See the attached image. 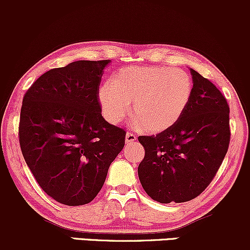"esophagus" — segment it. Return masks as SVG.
Here are the masks:
<instances>
[{
	"label": "esophagus",
	"mask_w": 250,
	"mask_h": 250,
	"mask_svg": "<svg viewBox=\"0 0 250 250\" xmlns=\"http://www.w3.org/2000/svg\"><path fill=\"white\" fill-rule=\"evenodd\" d=\"M136 141V135L131 133V131H127V135H125V143L127 145H131Z\"/></svg>",
	"instance_id": "esophagus-1"
}]
</instances>
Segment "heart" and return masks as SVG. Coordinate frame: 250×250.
Segmentation results:
<instances>
[{
  "mask_svg": "<svg viewBox=\"0 0 250 250\" xmlns=\"http://www.w3.org/2000/svg\"><path fill=\"white\" fill-rule=\"evenodd\" d=\"M193 93L188 73L169 67H130L103 84L99 91L102 114L119 123L133 104V117L148 133H160L177 122Z\"/></svg>",
  "mask_w": 250,
  "mask_h": 250,
  "instance_id": "b5f03b06",
  "label": "heart"
}]
</instances>
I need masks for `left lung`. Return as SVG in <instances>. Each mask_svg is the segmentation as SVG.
<instances>
[{
  "mask_svg": "<svg viewBox=\"0 0 250 250\" xmlns=\"http://www.w3.org/2000/svg\"><path fill=\"white\" fill-rule=\"evenodd\" d=\"M193 93L182 116L151 136H139L145 157L137 173L143 189L160 203L197 197L222 165L229 142V105L208 79L190 69Z\"/></svg>",
  "mask_w": 250,
  "mask_h": 250,
  "instance_id": "1",
  "label": "left lung"
}]
</instances>
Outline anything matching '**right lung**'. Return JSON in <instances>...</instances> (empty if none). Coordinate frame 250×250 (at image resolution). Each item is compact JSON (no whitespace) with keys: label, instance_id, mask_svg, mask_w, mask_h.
I'll list each match as a JSON object with an SVG mask.
<instances>
[{"label":"right lung","instance_id":"obj_1","mask_svg":"<svg viewBox=\"0 0 250 250\" xmlns=\"http://www.w3.org/2000/svg\"><path fill=\"white\" fill-rule=\"evenodd\" d=\"M110 62L76 61L41 75L24 94L19 140L24 161L44 193L82 206L101 190L125 147V129L103 119L99 88Z\"/></svg>","mask_w":250,"mask_h":250}]
</instances>
